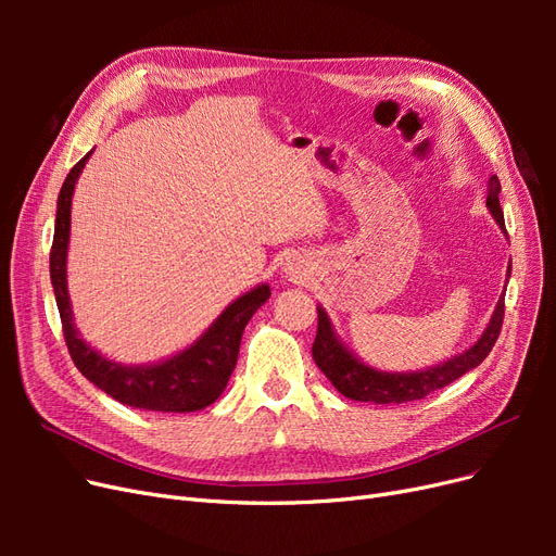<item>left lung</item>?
I'll list each match as a JSON object with an SVG mask.
<instances>
[{"label": "left lung", "instance_id": "1", "mask_svg": "<svg viewBox=\"0 0 556 556\" xmlns=\"http://www.w3.org/2000/svg\"><path fill=\"white\" fill-rule=\"evenodd\" d=\"M498 192H501V182L496 176H492L490 188H486V206H490L492 215L496 217L498 227L506 229V223H503V211L498 204ZM510 268L513 266H508V276H510ZM503 313H506V301H503V294H501L496 311L490 319V327L484 329L480 341L454 359H447L439 366H431L427 371L384 374V371H376L371 366H366L364 362H359L355 355H352L348 348H343V343L336 339L327 313L323 308H317V333L313 343V359L319 366V371L331 380L336 390L348 399L374 401V403L417 401L435 390H443V387L468 374L470 368H476L486 355H490L503 327Z\"/></svg>", "mask_w": 556, "mask_h": 556}]
</instances>
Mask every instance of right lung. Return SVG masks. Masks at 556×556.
Wrapping results in <instances>:
<instances>
[{"mask_svg": "<svg viewBox=\"0 0 556 556\" xmlns=\"http://www.w3.org/2000/svg\"><path fill=\"white\" fill-rule=\"evenodd\" d=\"M90 153L66 176L58 197L55 237L50 248V282H53L62 331L78 371L99 390L131 408L162 413H192L211 406L225 392L239 359L241 336L248 319L271 296L268 285L239 296L215 319L201 339L180 355L155 366H121L99 355L80 339L72 323V304L66 294V245H70L72 194L78 174Z\"/></svg>", "mask_w": 556, "mask_h": 556, "instance_id": "1", "label": "right lung"}]
</instances>
